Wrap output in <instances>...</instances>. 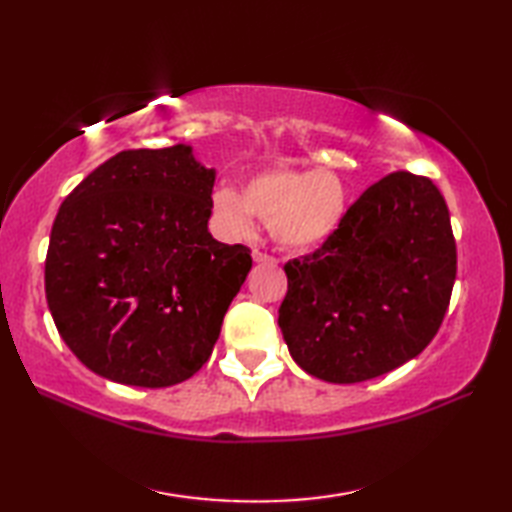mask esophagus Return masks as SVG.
<instances>
[{
	"label": "esophagus",
	"instance_id": "obj_1",
	"mask_svg": "<svg viewBox=\"0 0 512 512\" xmlns=\"http://www.w3.org/2000/svg\"><path fill=\"white\" fill-rule=\"evenodd\" d=\"M253 259L257 264H277V259L266 253V250H259V248H253Z\"/></svg>",
	"mask_w": 512,
	"mask_h": 512
}]
</instances>
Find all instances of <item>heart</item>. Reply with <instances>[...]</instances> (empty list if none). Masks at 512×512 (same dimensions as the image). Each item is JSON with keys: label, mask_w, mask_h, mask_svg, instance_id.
I'll list each match as a JSON object with an SVG mask.
<instances>
[{"label": "heart", "mask_w": 512, "mask_h": 512, "mask_svg": "<svg viewBox=\"0 0 512 512\" xmlns=\"http://www.w3.org/2000/svg\"><path fill=\"white\" fill-rule=\"evenodd\" d=\"M213 204L237 233H246L255 215L268 222L279 246L310 250L339 231L350 209V193L334 171L268 169L248 178L239 193L220 189Z\"/></svg>", "instance_id": "b5f03b06"}]
</instances>
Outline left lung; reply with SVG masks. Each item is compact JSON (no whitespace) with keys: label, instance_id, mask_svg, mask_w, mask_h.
Wrapping results in <instances>:
<instances>
[{"label":"left lung","instance_id":"1","mask_svg":"<svg viewBox=\"0 0 512 512\" xmlns=\"http://www.w3.org/2000/svg\"><path fill=\"white\" fill-rule=\"evenodd\" d=\"M284 270L279 328L295 363L339 385L387 374L431 343L449 308L458 255L447 202L429 178L389 173Z\"/></svg>","mask_w":512,"mask_h":512}]
</instances>
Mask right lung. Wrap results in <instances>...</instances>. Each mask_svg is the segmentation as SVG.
Instances as JSON below:
<instances>
[{"label":"right lung","mask_w":512,"mask_h":512,"mask_svg":"<svg viewBox=\"0 0 512 512\" xmlns=\"http://www.w3.org/2000/svg\"><path fill=\"white\" fill-rule=\"evenodd\" d=\"M215 171L191 147L125 149L63 200L46 255L54 325L107 380L169 387L209 361L253 259L209 233Z\"/></svg>","instance_id":"add662e5"}]
</instances>
